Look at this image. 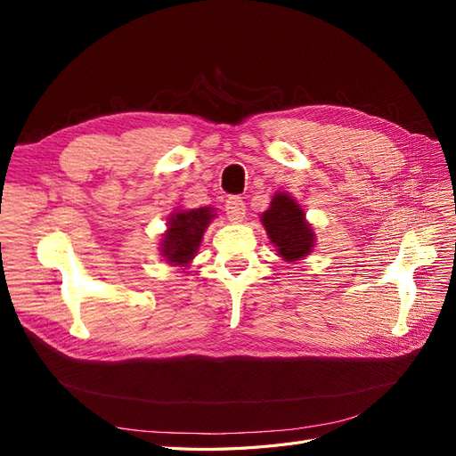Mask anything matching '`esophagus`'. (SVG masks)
<instances>
[{"mask_svg": "<svg viewBox=\"0 0 456 456\" xmlns=\"http://www.w3.org/2000/svg\"><path fill=\"white\" fill-rule=\"evenodd\" d=\"M224 211H226V218L230 220L232 224H240V223H243L247 209H245L243 200L238 198V196H233V198H228Z\"/></svg>", "mask_w": 456, "mask_h": 456, "instance_id": "obj_1", "label": "esophagus"}]
</instances>
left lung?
<instances>
[{"label": "left lung", "instance_id": "left-lung-1", "mask_svg": "<svg viewBox=\"0 0 456 456\" xmlns=\"http://www.w3.org/2000/svg\"><path fill=\"white\" fill-rule=\"evenodd\" d=\"M260 223L285 262L302 260L314 251V226L306 220L305 209L287 191H275L270 207L260 215Z\"/></svg>", "mask_w": 456, "mask_h": 456}]
</instances>
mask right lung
<instances>
[{
	"instance_id": "1",
	"label": "right lung",
	"mask_w": 456,
	"mask_h": 456,
	"mask_svg": "<svg viewBox=\"0 0 456 456\" xmlns=\"http://www.w3.org/2000/svg\"><path fill=\"white\" fill-rule=\"evenodd\" d=\"M213 207L175 209L167 215V230L161 233L159 251L169 266H188L200 251L203 233L215 218Z\"/></svg>"
}]
</instances>
